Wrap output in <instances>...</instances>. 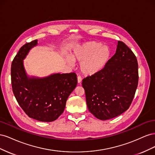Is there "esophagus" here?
Wrapping results in <instances>:
<instances>
[{"label": "esophagus", "mask_w": 155, "mask_h": 155, "mask_svg": "<svg viewBox=\"0 0 155 155\" xmlns=\"http://www.w3.org/2000/svg\"><path fill=\"white\" fill-rule=\"evenodd\" d=\"M81 81H82V78H81V76H78V83H81Z\"/></svg>", "instance_id": "esophagus-1"}]
</instances>
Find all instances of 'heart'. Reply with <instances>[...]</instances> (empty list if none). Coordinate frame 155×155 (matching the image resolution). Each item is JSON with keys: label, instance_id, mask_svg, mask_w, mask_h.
<instances>
[{"label": "heart", "instance_id": "heart-1", "mask_svg": "<svg viewBox=\"0 0 155 155\" xmlns=\"http://www.w3.org/2000/svg\"><path fill=\"white\" fill-rule=\"evenodd\" d=\"M111 51L107 45H102L97 41H88L75 46L71 58L67 61L70 64L74 61L81 63V71L85 75L91 76L100 72L109 62Z\"/></svg>", "mask_w": 155, "mask_h": 155}]
</instances>
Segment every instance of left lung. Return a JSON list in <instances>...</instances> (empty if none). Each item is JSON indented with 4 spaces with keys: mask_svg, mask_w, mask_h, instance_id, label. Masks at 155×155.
<instances>
[{
    "mask_svg": "<svg viewBox=\"0 0 155 155\" xmlns=\"http://www.w3.org/2000/svg\"><path fill=\"white\" fill-rule=\"evenodd\" d=\"M137 58L118 41L115 54L100 72L83 79L88 109L96 118H115L129 109L138 83Z\"/></svg>",
    "mask_w": 155,
    "mask_h": 155,
    "instance_id": "1",
    "label": "left lung"
}]
</instances>
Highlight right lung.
I'll return each instance as SVG.
<instances>
[{
  "instance_id": "right-lung-1",
  "label": "right lung",
  "mask_w": 155,
  "mask_h": 155,
  "mask_svg": "<svg viewBox=\"0 0 155 155\" xmlns=\"http://www.w3.org/2000/svg\"><path fill=\"white\" fill-rule=\"evenodd\" d=\"M37 45V40L25 44L13 59L12 90L18 105L30 118L51 122L63 112L69 95L77 85V76L74 72L52 74L44 78L29 76L23 61Z\"/></svg>"
}]
</instances>
